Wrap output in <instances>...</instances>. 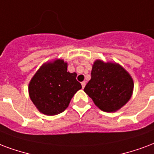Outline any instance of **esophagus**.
Returning <instances> with one entry per match:
<instances>
[{
  "instance_id": "1",
  "label": "esophagus",
  "mask_w": 154,
  "mask_h": 154,
  "mask_svg": "<svg viewBox=\"0 0 154 154\" xmlns=\"http://www.w3.org/2000/svg\"><path fill=\"white\" fill-rule=\"evenodd\" d=\"M82 88L84 89V87L85 86V82H82Z\"/></svg>"
}]
</instances>
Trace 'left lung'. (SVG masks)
<instances>
[{"instance_id": "obj_1", "label": "left lung", "mask_w": 154, "mask_h": 154, "mask_svg": "<svg viewBox=\"0 0 154 154\" xmlns=\"http://www.w3.org/2000/svg\"><path fill=\"white\" fill-rule=\"evenodd\" d=\"M134 82L120 64L96 60L91 70V79L84 91L98 108L115 112L122 108L132 97Z\"/></svg>"}]
</instances>
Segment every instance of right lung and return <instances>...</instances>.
Returning a JSON list of instances; mask_svg holds the SVG:
<instances>
[{
  "label": "right lung",
  "instance_id": "obj_1",
  "mask_svg": "<svg viewBox=\"0 0 154 154\" xmlns=\"http://www.w3.org/2000/svg\"><path fill=\"white\" fill-rule=\"evenodd\" d=\"M68 64L62 59L46 62L38 69L28 86L29 96L38 111L56 116L69 106L75 94L82 89L76 72L67 71Z\"/></svg>",
  "mask_w": 154,
  "mask_h": 154
}]
</instances>
